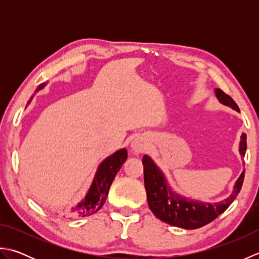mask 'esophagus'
I'll list each match as a JSON object with an SVG mask.
<instances>
[{"label":"esophagus","mask_w":259,"mask_h":259,"mask_svg":"<svg viewBox=\"0 0 259 259\" xmlns=\"http://www.w3.org/2000/svg\"><path fill=\"white\" fill-rule=\"evenodd\" d=\"M131 148H133V150L137 153H140L142 151H145V149L147 148V142L145 139L140 138H136L133 142H131Z\"/></svg>","instance_id":"esophagus-1"}]
</instances>
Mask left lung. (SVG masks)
<instances>
[{
  "label": "left lung",
  "instance_id": "1",
  "mask_svg": "<svg viewBox=\"0 0 259 259\" xmlns=\"http://www.w3.org/2000/svg\"><path fill=\"white\" fill-rule=\"evenodd\" d=\"M216 96L222 103L235 109L236 111H239L236 102L224 91L216 89ZM246 148V135L243 134L239 142V152L241 157L245 156ZM142 163H144L148 205H149L151 211L160 221L171 225V226L185 229L199 228L214 221L236 199L241 189V186H243L245 177V171H243L238 180L236 181L233 194L227 199L217 203H208L175 195L167 186V181L162 172L149 157L144 156Z\"/></svg>",
  "mask_w": 259,
  "mask_h": 259
}]
</instances>
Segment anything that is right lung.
<instances>
[{
	"label": "right lung",
	"instance_id": "1",
	"mask_svg": "<svg viewBox=\"0 0 259 259\" xmlns=\"http://www.w3.org/2000/svg\"><path fill=\"white\" fill-rule=\"evenodd\" d=\"M45 85L46 83H41L38 85L37 90L42 89ZM126 156H128L126 150L121 149L102 161L100 167L98 168L95 180H93L85 198L78 206L72 209L71 214L87 217L100 210L103 203L106 202L110 186H111L115 175L125 161Z\"/></svg>",
	"mask_w": 259,
	"mask_h": 259
}]
</instances>
